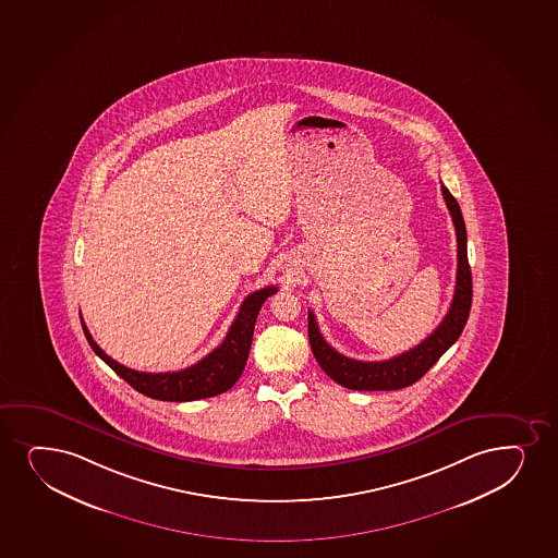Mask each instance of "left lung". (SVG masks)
I'll return each mask as SVG.
<instances>
[{
	"label": "left lung",
	"instance_id": "1",
	"mask_svg": "<svg viewBox=\"0 0 558 558\" xmlns=\"http://www.w3.org/2000/svg\"><path fill=\"white\" fill-rule=\"evenodd\" d=\"M440 191L456 226L458 275H456V289H453L450 310L439 327L435 328L426 340L420 341L418 345L388 361H354L328 345L319 332L314 312H308L310 345L314 351L315 361L323 367V372L341 387L351 388V390H398V388L409 387L420 377H424L429 372V367L452 348L463 332L472 304V276L469 257H466L465 222L456 197L450 194L445 184L440 186Z\"/></svg>",
	"mask_w": 558,
	"mask_h": 558
}]
</instances>
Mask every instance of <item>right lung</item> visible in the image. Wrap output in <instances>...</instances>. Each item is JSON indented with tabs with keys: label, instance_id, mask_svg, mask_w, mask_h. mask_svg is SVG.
Masks as SVG:
<instances>
[{
	"label": "right lung",
	"instance_id": "right-lung-1",
	"mask_svg": "<svg viewBox=\"0 0 558 558\" xmlns=\"http://www.w3.org/2000/svg\"><path fill=\"white\" fill-rule=\"evenodd\" d=\"M276 291H278L276 286H269V288L250 293L241 304L235 322L231 325L222 343L205 359L196 362L194 366L184 367L181 372L145 374V372H136V369L123 366L113 361L112 356H108L95 343L82 317H80V322H82L84 335L95 354L112 367L119 377H123L134 390H138L147 398L162 401L204 400V398H213V396L230 390L243 374L246 361H248L257 314L262 310L263 302L267 301L270 295H275Z\"/></svg>",
	"mask_w": 558,
	"mask_h": 558
}]
</instances>
